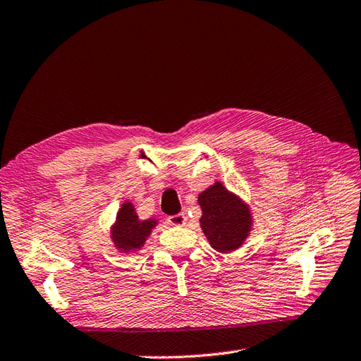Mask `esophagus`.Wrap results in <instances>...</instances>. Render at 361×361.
I'll return each instance as SVG.
<instances>
[{
	"instance_id": "1",
	"label": "esophagus",
	"mask_w": 361,
	"mask_h": 361,
	"mask_svg": "<svg viewBox=\"0 0 361 361\" xmlns=\"http://www.w3.org/2000/svg\"><path fill=\"white\" fill-rule=\"evenodd\" d=\"M167 221H169V224H172V226H184L186 224L188 219L184 214H177V215H171L169 219H167Z\"/></svg>"
}]
</instances>
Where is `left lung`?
Listing matches in <instances>:
<instances>
[{
  "label": "left lung",
  "mask_w": 361,
  "mask_h": 361,
  "mask_svg": "<svg viewBox=\"0 0 361 361\" xmlns=\"http://www.w3.org/2000/svg\"><path fill=\"white\" fill-rule=\"evenodd\" d=\"M198 204L203 212L200 226L216 252L229 254L237 250L249 237L252 229L250 207L220 181L201 192Z\"/></svg>",
  "instance_id": "obj_1"
}]
</instances>
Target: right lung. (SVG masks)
I'll use <instances>...</instances> for the list:
<instances>
[{
  "label": "right lung",
  "instance_id": "obj_1",
  "mask_svg": "<svg viewBox=\"0 0 361 361\" xmlns=\"http://www.w3.org/2000/svg\"><path fill=\"white\" fill-rule=\"evenodd\" d=\"M158 224L155 219L140 220L135 206L130 201H124L116 212L115 223L111 228V238L115 247L124 254L137 252L145 246L152 229Z\"/></svg>",
  "mask_w": 361,
  "mask_h": 361
}]
</instances>
